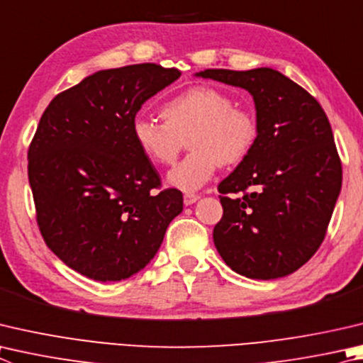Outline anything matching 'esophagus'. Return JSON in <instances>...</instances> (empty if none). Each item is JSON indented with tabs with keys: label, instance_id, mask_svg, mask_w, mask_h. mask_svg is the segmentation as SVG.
<instances>
[{
	"label": "esophagus",
	"instance_id": "34e87169",
	"mask_svg": "<svg viewBox=\"0 0 363 363\" xmlns=\"http://www.w3.org/2000/svg\"><path fill=\"white\" fill-rule=\"evenodd\" d=\"M199 199H200V195H196V194H186L184 195V204H186V206H190V204H194Z\"/></svg>",
	"mask_w": 363,
	"mask_h": 363
}]
</instances>
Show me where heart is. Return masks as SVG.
<instances>
[{"label":"heart","mask_w":363,"mask_h":363,"mask_svg":"<svg viewBox=\"0 0 363 363\" xmlns=\"http://www.w3.org/2000/svg\"><path fill=\"white\" fill-rule=\"evenodd\" d=\"M164 122L138 116L131 135L154 164H171L187 138L190 154L168 173V184L184 192L201 189L222 164H236L254 149L259 125L227 94L208 85L181 91L162 106Z\"/></svg>","instance_id":"obj_1"}]
</instances>
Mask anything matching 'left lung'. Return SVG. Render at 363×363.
<instances>
[{
    "label": "left lung",
    "instance_id": "1",
    "mask_svg": "<svg viewBox=\"0 0 363 363\" xmlns=\"http://www.w3.org/2000/svg\"><path fill=\"white\" fill-rule=\"evenodd\" d=\"M196 76L246 89L259 125L254 149L219 184L217 252L250 279L291 274L324 241L341 190L330 122L313 95L276 69H204Z\"/></svg>",
    "mask_w": 363,
    "mask_h": 363
}]
</instances>
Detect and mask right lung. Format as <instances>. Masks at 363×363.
<instances>
[{
	"instance_id": "obj_1",
	"label": "right lung",
	"mask_w": 363,
	"mask_h": 363,
	"mask_svg": "<svg viewBox=\"0 0 363 363\" xmlns=\"http://www.w3.org/2000/svg\"><path fill=\"white\" fill-rule=\"evenodd\" d=\"M179 76L155 63L98 71L58 94L39 121L28 149L38 227L52 252L90 279L140 272L182 211L181 190H160L131 135L143 104Z\"/></svg>"
}]
</instances>
